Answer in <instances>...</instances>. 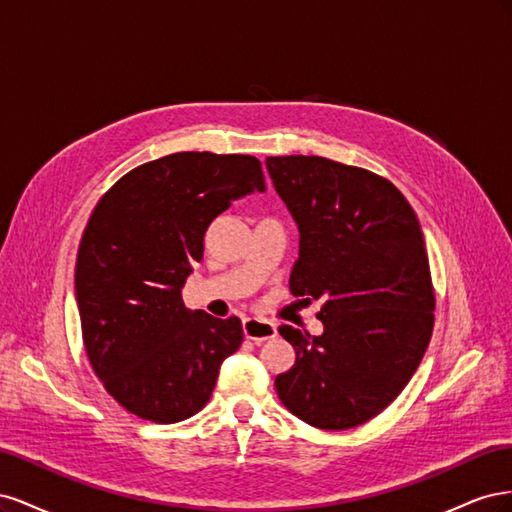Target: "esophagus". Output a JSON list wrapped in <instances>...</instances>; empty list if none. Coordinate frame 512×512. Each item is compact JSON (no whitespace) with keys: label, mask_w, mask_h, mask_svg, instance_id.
<instances>
[{"label":"esophagus","mask_w":512,"mask_h":512,"mask_svg":"<svg viewBox=\"0 0 512 512\" xmlns=\"http://www.w3.org/2000/svg\"><path fill=\"white\" fill-rule=\"evenodd\" d=\"M243 333L247 339H252L254 344H262V342H269L277 335L275 324L265 322V320H258V318H247L243 320Z\"/></svg>","instance_id":"obj_1"}]
</instances>
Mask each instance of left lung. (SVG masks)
<instances>
[{
  "label": "left lung",
  "instance_id": "8db88e82",
  "mask_svg": "<svg viewBox=\"0 0 512 512\" xmlns=\"http://www.w3.org/2000/svg\"><path fill=\"white\" fill-rule=\"evenodd\" d=\"M299 228L290 292L320 301V335L282 324L297 361L282 404L318 429H350L404 391L433 331L436 297L421 224L391 181L320 156L267 158Z\"/></svg>",
  "mask_w": 512,
  "mask_h": 512
}]
</instances>
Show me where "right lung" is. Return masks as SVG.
<instances>
[{
	"instance_id": "1",
	"label": "right lung",
	"mask_w": 512,
	"mask_h": 512,
	"mask_svg": "<svg viewBox=\"0 0 512 512\" xmlns=\"http://www.w3.org/2000/svg\"><path fill=\"white\" fill-rule=\"evenodd\" d=\"M265 190L254 156L183 151L130 170L91 213L74 273L83 342L128 412L179 423L205 408L243 329L235 316L192 312L181 288L209 224L232 200Z\"/></svg>"
}]
</instances>
